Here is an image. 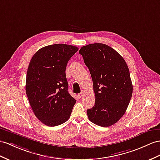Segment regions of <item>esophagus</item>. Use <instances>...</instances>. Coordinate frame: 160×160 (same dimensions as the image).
I'll return each mask as SVG.
<instances>
[{
  "mask_svg": "<svg viewBox=\"0 0 160 160\" xmlns=\"http://www.w3.org/2000/svg\"><path fill=\"white\" fill-rule=\"evenodd\" d=\"M84 92H83V91H82L80 93H79L78 94V97L79 98H81L83 96V95H84Z\"/></svg>",
  "mask_w": 160,
  "mask_h": 160,
  "instance_id": "1",
  "label": "esophagus"
}]
</instances>
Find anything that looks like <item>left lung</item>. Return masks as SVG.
<instances>
[{
  "label": "left lung",
  "instance_id": "left-lung-1",
  "mask_svg": "<svg viewBox=\"0 0 160 160\" xmlns=\"http://www.w3.org/2000/svg\"><path fill=\"white\" fill-rule=\"evenodd\" d=\"M93 82L95 103L87 109L89 120L102 127L124 116L132 95L130 72L124 58L107 44H90L80 48Z\"/></svg>",
  "mask_w": 160,
  "mask_h": 160
}]
</instances>
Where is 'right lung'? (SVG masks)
Returning <instances> with one entry per match:
<instances>
[{"instance_id":"obj_1","label":"right lung","mask_w":160,"mask_h":160,"mask_svg":"<svg viewBox=\"0 0 160 160\" xmlns=\"http://www.w3.org/2000/svg\"><path fill=\"white\" fill-rule=\"evenodd\" d=\"M78 50L72 45L51 44L39 49L30 60L26 95L36 117L45 125L59 126L70 118L76 99L68 92L65 69Z\"/></svg>"}]
</instances>
